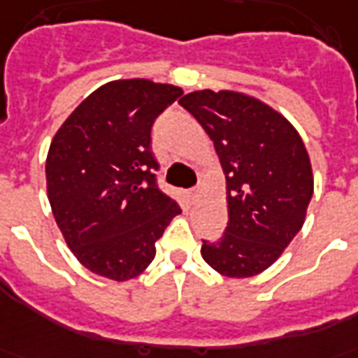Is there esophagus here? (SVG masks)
<instances>
[{"label": "esophagus", "instance_id": "34e87169", "mask_svg": "<svg viewBox=\"0 0 358 358\" xmlns=\"http://www.w3.org/2000/svg\"><path fill=\"white\" fill-rule=\"evenodd\" d=\"M199 193H201V187L199 186L192 187V189H189V197H192V199H195V197H197Z\"/></svg>", "mask_w": 358, "mask_h": 358}]
</instances>
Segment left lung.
I'll return each mask as SVG.
<instances>
[{
	"instance_id": "1",
	"label": "left lung",
	"mask_w": 358,
	"mask_h": 358,
	"mask_svg": "<svg viewBox=\"0 0 358 358\" xmlns=\"http://www.w3.org/2000/svg\"><path fill=\"white\" fill-rule=\"evenodd\" d=\"M180 106L214 142L227 180L226 231L201 254L218 273H262L300 231L313 172L300 134L260 100L233 91H195Z\"/></svg>"
}]
</instances>
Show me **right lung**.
Wrapping results in <instances>:
<instances>
[{
    "label": "right lung",
    "mask_w": 358,
    "mask_h": 358,
    "mask_svg": "<svg viewBox=\"0 0 358 358\" xmlns=\"http://www.w3.org/2000/svg\"><path fill=\"white\" fill-rule=\"evenodd\" d=\"M182 89L148 79L100 87L58 129L47 192L66 243L92 273L129 280L155 258V241L180 214L157 186L152 127Z\"/></svg>",
    "instance_id": "obj_1"
}]
</instances>
